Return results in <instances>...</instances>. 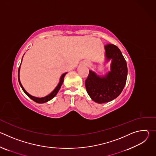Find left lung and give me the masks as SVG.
Here are the masks:
<instances>
[{
	"mask_svg": "<svg viewBox=\"0 0 156 156\" xmlns=\"http://www.w3.org/2000/svg\"><path fill=\"white\" fill-rule=\"evenodd\" d=\"M107 60H112L110 71L105 76H98L90 70L85 81L86 91L94 102L102 104L117 98L125 86L128 69L120 50L114 44L104 46Z\"/></svg>",
	"mask_w": 156,
	"mask_h": 156,
	"instance_id": "8db88e82",
	"label": "left lung"
}]
</instances>
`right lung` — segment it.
I'll use <instances>...</instances> for the list:
<instances>
[{
  "label": "right lung",
  "mask_w": 156,
  "mask_h": 156,
  "mask_svg": "<svg viewBox=\"0 0 156 156\" xmlns=\"http://www.w3.org/2000/svg\"><path fill=\"white\" fill-rule=\"evenodd\" d=\"M20 67L19 66V69H18V81H19V84H20V86H21V87L22 88V90H23V91H24V93L30 98H31L33 101H34V102H37V103H39V104H42V103H44V102H48V101H50V100H51L52 98H54L55 96H56V94H57V93L58 92V91H59V90L60 89V87H61V86H62V83H63V78H64V76H65V75L66 74V73H63L62 76H61V77H60V81H59V83H58V85L57 86V87L55 88V90L51 93V94H49V95H48V96H46V97H44V98H36V97H34V96H31V95H30L29 93H28L26 91H25V90L24 89V87H23V86H22V84H21V82H20V75H19V73H20Z\"/></svg>",
  "instance_id": "right-lung-1"
}]
</instances>
